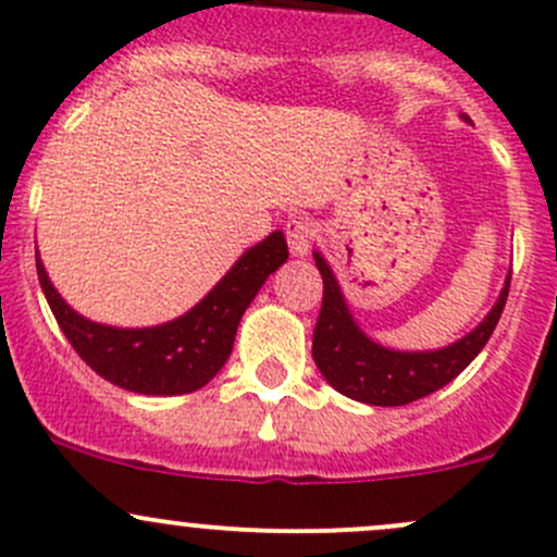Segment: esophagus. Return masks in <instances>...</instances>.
<instances>
[{"label":"esophagus","mask_w":557,"mask_h":557,"mask_svg":"<svg viewBox=\"0 0 557 557\" xmlns=\"http://www.w3.org/2000/svg\"><path fill=\"white\" fill-rule=\"evenodd\" d=\"M286 244H289V251L297 257H306L311 251L313 240L319 238V225L311 220V216H292L284 227Z\"/></svg>","instance_id":"34e87169"}]
</instances>
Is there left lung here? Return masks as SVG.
<instances>
[{"label":"left lung","instance_id":"1","mask_svg":"<svg viewBox=\"0 0 557 557\" xmlns=\"http://www.w3.org/2000/svg\"><path fill=\"white\" fill-rule=\"evenodd\" d=\"M313 260H317L321 281H324L321 311L317 326H313V362L335 392L346 394L357 403L381 407L416 403V399L443 388L472 362L483 351L498 319H502L504 302L509 295V278H512V273H509L496 306L491 308L483 324L474 326L467 337H461L448 348H440V351L403 354L377 346L354 324L346 300L341 295V286L332 276L324 257L313 255Z\"/></svg>","mask_w":557,"mask_h":557}]
</instances>
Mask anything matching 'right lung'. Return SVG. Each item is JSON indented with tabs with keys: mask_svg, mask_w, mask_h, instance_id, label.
I'll return each instance as SVG.
<instances>
[{
	"mask_svg": "<svg viewBox=\"0 0 557 557\" xmlns=\"http://www.w3.org/2000/svg\"><path fill=\"white\" fill-rule=\"evenodd\" d=\"M284 233L251 246L225 278L185 317L150 330H117L83 319L61 300L37 257V276L61 332L90 370L114 386L152 397L190 394L227 362L238 321L262 281L286 262Z\"/></svg>",
	"mask_w": 557,
	"mask_h": 557,
	"instance_id": "add662e5",
	"label": "right lung"
}]
</instances>
